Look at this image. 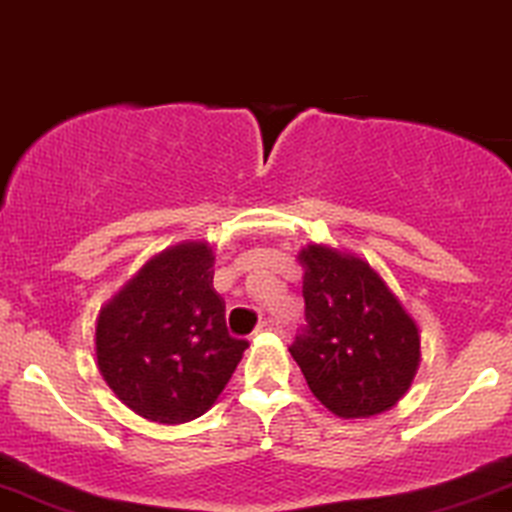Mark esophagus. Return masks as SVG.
I'll return each instance as SVG.
<instances>
[{
    "instance_id": "obj_1",
    "label": "esophagus",
    "mask_w": 512,
    "mask_h": 512,
    "mask_svg": "<svg viewBox=\"0 0 512 512\" xmlns=\"http://www.w3.org/2000/svg\"><path fill=\"white\" fill-rule=\"evenodd\" d=\"M257 334H276V336H283V334H286V329H283V326H281L279 322H272V319H269V322H262L260 326H257Z\"/></svg>"
}]
</instances>
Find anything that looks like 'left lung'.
Here are the masks:
<instances>
[{
    "instance_id": "obj_1",
    "label": "left lung",
    "mask_w": 512,
    "mask_h": 512,
    "mask_svg": "<svg viewBox=\"0 0 512 512\" xmlns=\"http://www.w3.org/2000/svg\"><path fill=\"white\" fill-rule=\"evenodd\" d=\"M298 262L307 331L288 350L312 396L343 420L391 410L420 369V326L355 252L307 243Z\"/></svg>"
}]
</instances>
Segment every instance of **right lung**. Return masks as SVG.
<instances>
[{
  "label": "right lung",
  "instance_id": "obj_1",
  "mask_svg": "<svg viewBox=\"0 0 512 512\" xmlns=\"http://www.w3.org/2000/svg\"><path fill=\"white\" fill-rule=\"evenodd\" d=\"M212 267L207 240L169 245L97 315V369L114 396L145 420L186 424L205 415L250 346L226 329Z\"/></svg>",
  "mask_w": 512,
  "mask_h": 512
}]
</instances>
